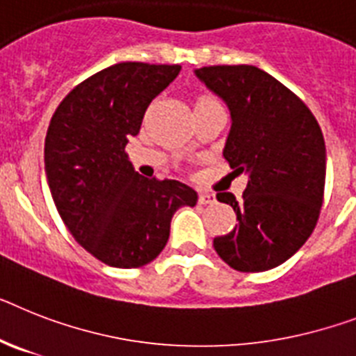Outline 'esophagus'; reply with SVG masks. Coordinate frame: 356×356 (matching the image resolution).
Masks as SVG:
<instances>
[{
    "mask_svg": "<svg viewBox=\"0 0 356 356\" xmlns=\"http://www.w3.org/2000/svg\"><path fill=\"white\" fill-rule=\"evenodd\" d=\"M198 202L202 205H207V204H216V196L209 195V193H200L198 195Z\"/></svg>",
    "mask_w": 356,
    "mask_h": 356,
    "instance_id": "1",
    "label": "esophagus"
}]
</instances>
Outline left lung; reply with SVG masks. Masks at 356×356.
Instances as JSON below:
<instances>
[{
    "mask_svg": "<svg viewBox=\"0 0 356 356\" xmlns=\"http://www.w3.org/2000/svg\"><path fill=\"white\" fill-rule=\"evenodd\" d=\"M227 104L231 132L224 158L249 181L238 202L218 193L238 224L213 240L214 251L236 271L260 273L280 266L311 236L325 185V143L309 107L278 79L252 65H213L196 70Z\"/></svg>",
    "mask_w": 356,
    "mask_h": 356,
    "instance_id": "8db88e82",
    "label": "left lung"
}]
</instances>
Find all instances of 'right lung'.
Returning <instances> with one entry per match:
<instances>
[{
    "label": "right lung",
    "instance_id": "obj_1",
    "mask_svg": "<svg viewBox=\"0 0 356 356\" xmlns=\"http://www.w3.org/2000/svg\"><path fill=\"white\" fill-rule=\"evenodd\" d=\"M180 65L123 61L67 94L45 138V172L56 209L76 242L99 262L142 267L163 251L171 218L198 195L176 180L143 178L125 147L152 99Z\"/></svg>",
    "mask_w": 356,
    "mask_h": 356
}]
</instances>
